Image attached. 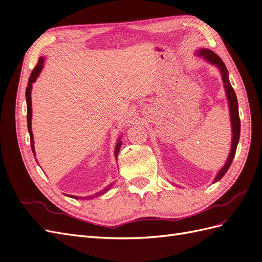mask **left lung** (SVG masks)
<instances>
[{"label":"left lung","mask_w":262,"mask_h":262,"mask_svg":"<svg viewBox=\"0 0 262 262\" xmlns=\"http://www.w3.org/2000/svg\"><path fill=\"white\" fill-rule=\"evenodd\" d=\"M199 53L200 56H204L205 58L207 60H209L211 63L214 65H217L218 68L221 69V72L223 74V81L225 83V88H226V93H227V97H228V102H229V109H230V117H231V124H232V144H231V151L229 154V158L226 162V164L224 165V167L218 172L216 179L214 181L217 182L221 180L223 176L226 174V172L228 171V168L230 167V164L232 160H234L235 153L237 150V145H238V141H239V137H240V118H239V112H238V101H237V97L235 94L234 88L231 87V84L229 82L228 79V72L227 68H226L224 61L222 60V58L219 57L218 55H216L214 52L209 51V49H201Z\"/></svg>","instance_id":"left-lung-1"}]
</instances>
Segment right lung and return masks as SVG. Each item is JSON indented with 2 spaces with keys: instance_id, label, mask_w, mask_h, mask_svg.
<instances>
[{
  "instance_id": "add662e5",
  "label": "right lung",
  "mask_w": 262,
  "mask_h": 262,
  "mask_svg": "<svg viewBox=\"0 0 262 262\" xmlns=\"http://www.w3.org/2000/svg\"><path fill=\"white\" fill-rule=\"evenodd\" d=\"M43 63H44V58L40 57V58L38 59L37 65L34 67L33 72H32V74H31V76H30V79H28L27 87H26V93H25V95H26V102H27V128H28V132H30V137H31V147H32L33 153H35V151H34V140H33V132H32V122H31V121H32L31 90H32V83H33L35 80H36V78H37L39 73H40L41 68H43ZM121 143H122L121 141H119V142H118L117 145H116V150H115L116 158H117V155H118V153H119V150H120V146H121ZM112 185H114V184H110V185H108L107 187L103 188L102 190H100V192H99V193H97V194H95V195H90V196L86 197V199H87V200H91V199H94V197H96V196H100V195H102V194H104V193H107ZM70 197H73V199H75V200H78V199H79L78 196H70Z\"/></svg>"
}]
</instances>
